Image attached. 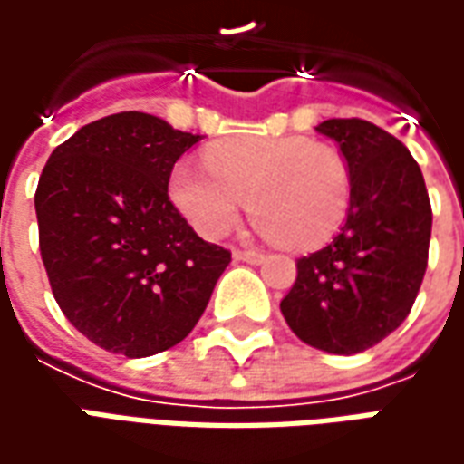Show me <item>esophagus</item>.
I'll return each mask as SVG.
<instances>
[{
    "label": "esophagus",
    "mask_w": 464,
    "mask_h": 464,
    "mask_svg": "<svg viewBox=\"0 0 464 464\" xmlns=\"http://www.w3.org/2000/svg\"><path fill=\"white\" fill-rule=\"evenodd\" d=\"M233 258H236V261L256 263V266H258V263L266 261V253L253 251V248H248V251H236V253H233Z\"/></svg>",
    "instance_id": "esophagus-1"
}]
</instances>
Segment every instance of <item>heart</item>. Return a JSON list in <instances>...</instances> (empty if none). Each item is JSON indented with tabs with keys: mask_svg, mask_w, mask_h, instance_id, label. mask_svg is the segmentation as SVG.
Masks as SVG:
<instances>
[{
	"mask_svg": "<svg viewBox=\"0 0 464 464\" xmlns=\"http://www.w3.org/2000/svg\"><path fill=\"white\" fill-rule=\"evenodd\" d=\"M208 169L181 161L171 173L173 206L206 238L231 231L248 211L288 248L308 251L331 241L350 206L343 156L303 136H241L213 143Z\"/></svg>",
	"mask_w": 464,
	"mask_h": 464,
	"instance_id": "1",
	"label": "heart"
}]
</instances>
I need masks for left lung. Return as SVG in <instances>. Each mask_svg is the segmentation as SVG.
<instances>
[{
    "instance_id": "left-lung-1",
    "label": "left lung",
    "mask_w": 464,
    "mask_h": 464,
    "mask_svg": "<svg viewBox=\"0 0 464 464\" xmlns=\"http://www.w3.org/2000/svg\"><path fill=\"white\" fill-rule=\"evenodd\" d=\"M315 131L348 163V218L325 248L298 258L281 313L303 343L353 355L408 318L428 268L432 208L418 161L392 133L362 119H328Z\"/></svg>"
}]
</instances>
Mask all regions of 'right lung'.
Listing matches in <instances>:
<instances>
[{
  "label": "right lung",
  "mask_w": 464,
  "mask_h": 464,
  "mask_svg": "<svg viewBox=\"0 0 464 464\" xmlns=\"http://www.w3.org/2000/svg\"><path fill=\"white\" fill-rule=\"evenodd\" d=\"M198 141L159 116L121 111L82 126L39 176L52 293L76 331L109 353L146 358L181 343L231 263L169 198L173 163Z\"/></svg>",
  "instance_id": "add662e5"
}]
</instances>
